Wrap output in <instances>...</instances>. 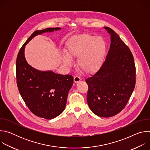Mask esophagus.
Returning a JSON list of instances; mask_svg holds the SVG:
<instances>
[{"instance_id":"1","label":"esophagus","mask_w":150,"mask_h":150,"mask_svg":"<svg viewBox=\"0 0 150 150\" xmlns=\"http://www.w3.org/2000/svg\"><path fill=\"white\" fill-rule=\"evenodd\" d=\"M81 78L79 76H75L74 78V82L75 83H78V82H79L81 81Z\"/></svg>"}]
</instances>
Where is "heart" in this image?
I'll return each instance as SVG.
<instances>
[{"mask_svg":"<svg viewBox=\"0 0 150 150\" xmlns=\"http://www.w3.org/2000/svg\"><path fill=\"white\" fill-rule=\"evenodd\" d=\"M62 57L65 65H71L70 59L78 57L77 65L84 73L91 74L102 67L106 53V44L101 37L89 34L79 35L68 42Z\"/></svg>","mask_w":150,"mask_h":150,"instance_id":"b5f03b06","label":"heart"}]
</instances>
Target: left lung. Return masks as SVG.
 <instances>
[{
  "label": "left lung",
  "instance_id": "8db88e82",
  "mask_svg": "<svg viewBox=\"0 0 150 150\" xmlns=\"http://www.w3.org/2000/svg\"><path fill=\"white\" fill-rule=\"evenodd\" d=\"M110 47L100 69L85 80L87 103L96 115L109 117L120 112L134 90L136 69L133 55L119 35L109 27Z\"/></svg>",
  "mask_w": 150,
  "mask_h": 150
}]
</instances>
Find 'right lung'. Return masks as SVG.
I'll list each match as a JSON object with an SVG mask.
<instances>
[{
    "label": "right lung",
    "mask_w": 150,
    "mask_h": 150,
    "mask_svg": "<svg viewBox=\"0 0 150 150\" xmlns=\"http://www.w3.org/2000/svg\"><path fill=\"white\" fill-rule=\"evenodd\" d=\"M60 29L48 28L34 31L21 47L16 61V83L21 97L33 114L46 119L57 117L65 110L74 78L71 75L57 74L33 68L25 60L24 49L35 35Z\"/></svg>",
    "instance_id": "add662e5"
}]
</instances>
